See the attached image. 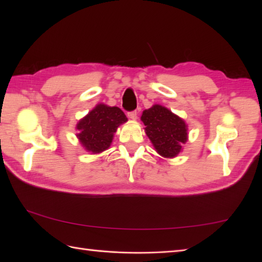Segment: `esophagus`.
I'll return each mask as SVG.
<instances>
[{"instance_id": "34e87169", "label": "esophagus", "mask_w": 262, "mask_h": 262, "mask_svg": "<svg viewBox=\"0 0 262 262\" xmlns=\"http://www.w3.org/2000/svg\"><path fill=\"white\" fill-rule=\"evenodd\" d=\"M128 117L132 120H135L138 117V112L137 111H132V112H129L128 113Z\"/></svg>"}]
</instances>
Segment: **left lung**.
Listing matches in <instances>:
<instances>
[{"mask_svg":"<svg viewBox=\"0 0 262 262\" xmlns=\"http://www.w3.org/2000/svg\"><path fill=\"white\" fill-rule=\"evenodd\" d=\"M141 120L146 125L145 132L152 143L156 151L164 158H174L187 142V124L164 106L155 104L145 110Z\"/></svg>","mask_w":262,"mask_h":262,"instance_id":"8db88e82","label":"left lung"}]
</instances>
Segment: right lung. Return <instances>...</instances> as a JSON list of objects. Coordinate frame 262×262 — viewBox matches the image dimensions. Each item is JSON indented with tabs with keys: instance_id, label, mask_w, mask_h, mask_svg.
Segmentation results:
<instances>
[{
	"instance_id": "1",
	"label": "right lung",
	"mask_w": 262,
	"mask_h": 262,
	"mask_svg": "<svg viewBox=\"0 0 262 262\" xmlns=\"http://www.w3.org/2000/svg\"><path fill=\"white\" fill-rule=\"evenodd\" d=\"M128 120L123 112L116 106L98 104L76 125L77 138L86 150L99 154L106 150L117 128Z\"/></svg>"
}]
</instances>
